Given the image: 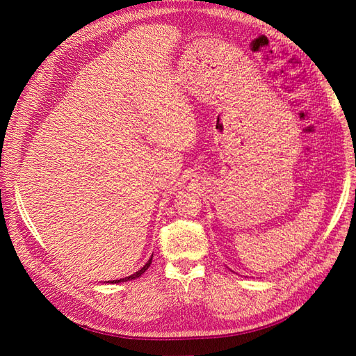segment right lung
<instances>
[{"mask_svg": "<svg viewBox=\"0 0 356 356\" xmlns=\"http://www.w3.org/2000/svg\"><path fill=\"white\" fill-rule=\"evenodd\" d=\"M151 260H153V255H151V259L145 263V266H143L140 270H138V272H134L133 275H130V277H125V278H119V280H111V282H108V283H122V282H128V280H134V278H138V277H140L143 272H145L148 268H149V264H151Z\"/></svg>", "mask_w": 356, "mask_h": 356, "instance_id": "obj_1", "label": "right lung"}]
</instances>
